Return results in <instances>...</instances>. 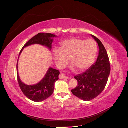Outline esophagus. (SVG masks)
<instances>
[{"mask_svg":"<svg viewBox=\"0 0 128 128\" xmlns=\"http://www.w3.org/2000/svg\"><path fill=\"white\" fill-rule=\"evenodd\" d=\"M59 78L61 79H67L68 78V77H67L66 76H65L64 74H61L59 75Z\"/></svg>","mask_w":128,"mask_h":128,"instance_id":"obj_1","label":"esophagus"}]
</instances>
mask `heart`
Returning <instances> with one entry per match:
<instances>
[{
  "label": "heart",
  "mask_w": 128,
  "mask_h": 128,
  "mask_svg": "<svg viewBox=\"0 0 128 128\" xmlns=\"http://www.w3.org/2000/svg\"><path fill=\"white\" fill-rule=\"evenodd\" d=\"M96 52L97 46L94 40H84L73 37L61 42L60 50H54V60L57 66L61 69L67 65L70 59L73 67L83 70L93 64Z\"/></svg>",
  "instance_id": "heart-1"
}]
</instances>
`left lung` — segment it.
<instances>
[{
  "mask_svg": "<svg viewBox=\"0 0 128 128\" xmlns=\"http://www.w3.org/2000/svg\"><path fill=\"white\" fill-rule=\"evenodd\" d=\"M91 36L98 44L99 53L97 60L86 72L75 76L78 84L72 90L74 95L84 101L94 99L104 91L110 72V62L105 48L98 38Z\"/></svg>",
  "mask_w": 128,
  "mask_h": 128,
  "instance_id": "obj_1",
  "label": "left lung"
}]
</instances>
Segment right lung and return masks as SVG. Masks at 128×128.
<instances>
[{
  "label": "right lung",
  "mask_w": 128,
  "mask_h": 128,
  "mask_svg": "<svg viewBox=\"0 0 128 128\" xmlns=\"http://www.w3.org/2000/svg\"><path fill=\"white\" fill-rule=\"evenodd\" d=\"M55 37L56 35L51 34H38L26 42L21 49L20 54L24 48L32 44H38L45 45L51 50L52 42H53L52 38ZM16 68L17 78L19 86L27 98L34 102H40L48 98L53 94L54 90V83L57 80H59L60 74L59 70L50 68L44 78L39 83L34 86H28L22 83L18 75V62Z\"/></svg>",
  "instance_id": "add662e5"
}]
</instances>
